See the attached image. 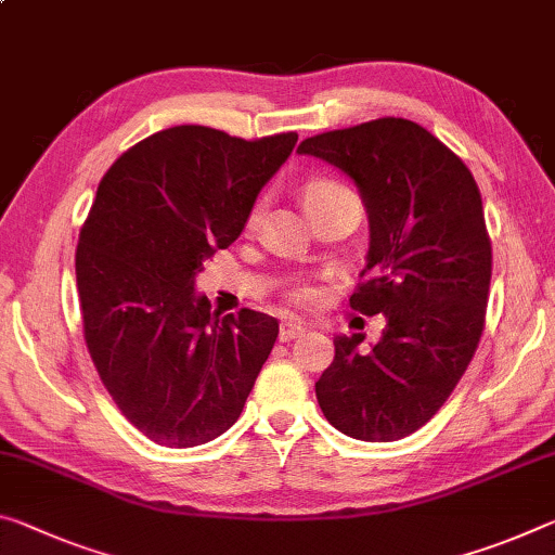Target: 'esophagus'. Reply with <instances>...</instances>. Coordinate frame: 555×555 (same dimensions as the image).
<instances>
[{"label":"esophagus","instance_id":"1","mask_svg":"<svg viewBox=\"0 0 555 555\" xmlns=\"http://www.w3.org/2000/svg\"><path fill=\"white\" fill-rule=\"evenodd\" d=\"M304 325L301 323H294V321H288V323H281V328H279V338L281 340H294V338H298V336H304Z\"/></svg>","mask_w":555,"mask_h":555}]
</instances>
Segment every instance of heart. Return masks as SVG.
Masks as SVG:
<instances>
[{"label": "heart", "mask_w": 555, "mask_h": 555, "mask_svg": "<svg viewBox=\"0 0 555 555\" xmlns=\"http://www.w3.org/2000/svg\"><path fill=\"white\" fill-rule=\"evenodd\" d=\"M346 195H353L346 184L333 180V178H313L311 182L304 184V207L309 209H315L319 205H323V202H331V199H338V197H346ZM315 298V294L311 292V288H301V292L296 294V304L301 306H309Z\"/></svg>", "instance_id": "1"}]
</instances>
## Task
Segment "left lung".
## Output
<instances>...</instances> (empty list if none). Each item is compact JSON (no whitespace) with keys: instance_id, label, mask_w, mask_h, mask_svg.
<instances>
[{"instance_id":"1","label":"left lung","mask_w":555,"mask_h":555,"mask_svg":"<svg viewBox=\"0 0 555 555\" xmlns=\"http://www.w3.org/2000/svg\"><path fill=\"white\" fill-rule=\"evenodd\" d=\"M356 180L371 249L350 309L383 313V338H336L315 383L325 420L363 442H395L437 415L477 353L491 281V240L469 167L429 130L377 118L306 138Z\"/></svg>"}]
</instances>
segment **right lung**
Instances as JSON below:
<instances>
[{
	"label": "right lung",
	"instance_id": "right-lung-1",
	"mask_svg": "<svg viewBox=\"0 0 555 555\" xmlns=\"http://www.w3.org/2000/svg\"><path fill=\"white\" fill-rule=\"evenodd\" d=\"M296 140L175 126L103 175L76 249L83 338L113 402L157 444L227 433L274 348L276 319L212 313L195 276L242 234Z\"/></svg>",
	"mask_w": 555,
	"mask_h": 555
}]
</instances>
